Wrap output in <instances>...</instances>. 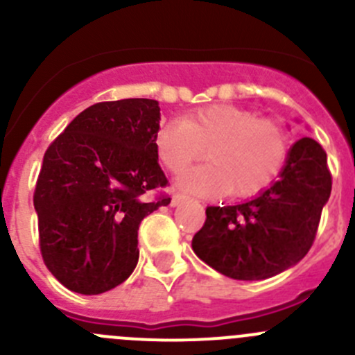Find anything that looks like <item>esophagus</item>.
<instances>
[{
    "label": "esophagus",
    "mask_w": 355,
    "mask_h": 355,
    "mask_svg": "<svg viewBox=\"0 0 355 355\" xmlns=\"http://www.w3.org/2000/svg\"><path fill=\"white\" fill-rule=\"evenodd\" d=\"M185 199H187V196L180 194V192H177V194H173V198H171V206H178V204L184 202Z\"/></svg>",
    "instance_id": "esophagus-1"
}]
</instances>
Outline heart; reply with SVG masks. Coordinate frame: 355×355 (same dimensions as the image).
Segmentation results:
<instances>
[{
    "instance_id": "1",
    "label": "heart",
    "mask_w": 355,
    "mask_h": 355,
    "mask_svg": "<svg viewBox=\"0 0 355 355\" xmlns=\"http://www.w3.org/2000/svg\"><path fill=\"white\" fill-rule=\"evenodd\" d=\"M155 148L161 164L175 175L207 149L211 163L187 171L178 182L185 191L202 196L228 191L235 198H250L280 175L288 139L278 121L237 106L213 105L161 123Z\"/></svg>"
}]
</instances>
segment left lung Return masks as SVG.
I'll return each instance as SVG.
<instances>
[{"label":"left lung","mask_w":355,"mask_h":355,"mask_svg":"<svg viewBox=\"0 0 355 355\" xmlns=\"http://www.w3.org/2000/svg\"><path fill=\"white\" fill-rule=\"evenodd\" d=\"M330 192L327 153L314 139H299L280 178L257 198L235 206H207L192 249L234 280L275 277L309 252Z\"/></svg>","instance_id":"obj_1"}]
</instances>
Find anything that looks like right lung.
Returning a JSON list of instances; mask_svg holds the SVG:
<instances>
[{
  "instance_id": "obj_1",
  "label": "right lung",
  "mask_w": 355,
  "mask_h": 355,
  "mask_svg": "<svg viewBox=\"0 0 355 355\" xmlns=\"http://www.w3.org/2000/svg\"><path fill=\"white\" fill-rule=\"evenodd\" d=\"M155 99L96 103L46 151L34 192L39 247L68 290L98 295L123 284L139 261L141 221L170 198L146 194L168 185L157 163Z\"/></svg>"
}]
</instances>
